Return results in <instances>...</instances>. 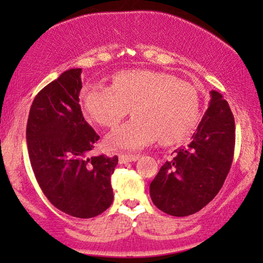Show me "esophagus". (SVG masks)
<instances>
[{
    "label": "esophagus",
    "instance_id": "34e87169",
    "mask_svg": "<svg viewBox=\"0 0 263 263\" xmlns=\"http://www.w3.org/2000/svg\"><path fill=\"white\" fill-rule=\"evenodd\" d=\"M118 159H120V163L121 164L132 163V161L138 160L139 159V156H136V154H120Z\"/></svg>",
    "mask_w": 263,
    "mask_h": 263
}]
</instances>
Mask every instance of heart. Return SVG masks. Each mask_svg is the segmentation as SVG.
<instances>
[{
	"label": "heart",
	"instance_id": "1",
	"mask_svg": "<svg viewBox=\"0 0 263 263\" xmlns=\"http://www.w3.org/2000/svg\"><path fill=\"white\" fill-rule=\"evenodd\" d=\"M86 116L103 127H115L133 109L134 120L105 138L115 149H140L159 138L163 145L184 141L200 122V95L188 81L154 70H125L112 87L92 85L80 96Z\"/></svg>",
	"mask_w": 263,
	"mask_h": 263
}]
</instances>
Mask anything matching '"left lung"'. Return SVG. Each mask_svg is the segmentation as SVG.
I'll return each mask as SVG.
<instances>
[{"label":"left lung","instance_id":"8db88e82","mask_svg":"<svg viewBox=\"0 0 263 263\" xmlns=\"http://www.w3.org/2000/svg\"><path fill=\"white\" fill-rule=\"evenodd\" d=\"M235 118L229 103L211 91L210 106L186 146L175 151L149 185L164 213L186 217L210 203L224 184L235 151Z\"/></svg>","mask_w":263,"mask_h":263}]
</instances>
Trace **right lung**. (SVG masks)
Instances as JSON below:
<instances>
[{"label":"right lung","instance_id":"add662e5","mask_svg":"<svg viewBox=\"0 0 263 263\" xmlns=\"http://www.w3.org/2000/svg\"><path fill=\"white\" fill-rule=\"evenodd\" d=\"M81 68L66 70L35 96L27 120L28 157L39 186L56 208L88 219L111 206L117 156L89 157L99 135L79 104Z\"/></svg>","mask_w":263,"mask_h":263}]
</instances>
